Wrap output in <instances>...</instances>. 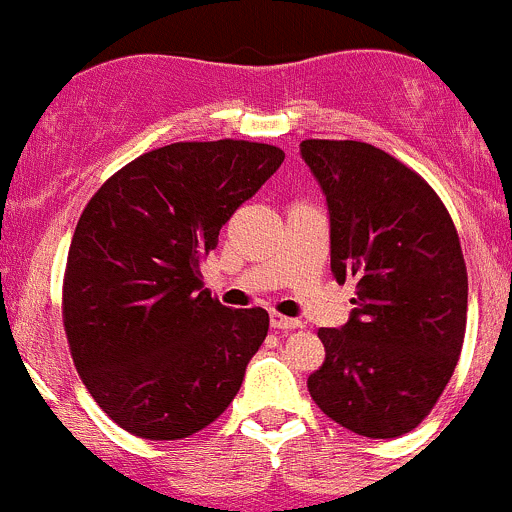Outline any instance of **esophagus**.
Returning <instances> with one entry per match:
<instances>
[{
	"mask_svg": "<svg viewBox=\"0 0 512 512\" xmlns=\"http://www.w3.org/2000/svg\"><path fill=\"white\" fill-rule=\"evenodd\" d=\"M301 326V321L298 318H286L281 316V313L273 311L271 313V328H278V331H288V328H298Z\"/></svg>",
	"mask_w": 512,
	"mask_h": 512,
	"instance_id": "obj_1",
	"label": "esophagus"
}]
</instances>
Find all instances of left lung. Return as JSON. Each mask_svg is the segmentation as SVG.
<instances>
[{"label":"left lung","mask_w":512,"mask_h":512,"mask_svg":"<svg viewBox=\"0 0 512 512\" xmlns=\"http://www.w3.org/2000/svg\"><path fill=\"white\" fill-rule=\"evenodd\" d=\"M326 194L331 271L356 283L346 326L318 328L326 361L308 393L338 426L398 438L433 411L465 336L468 271L428 181L363 141H301Z\"/></svg>","instance_id":"1"}]
</instances>
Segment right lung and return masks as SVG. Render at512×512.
Masks as SVG:
<instances>
[{"label": "right lung", "mask_w": 512, "mask_h": 512, "mask_svg": "<svg viewBox=\"0 0 512 512\" xmlns=\"http://www.w3.org/2000/svg\"><path fill=\"white\" fill-rule=\"evenodd\" d=\"M283 156L256 141H176L126 164L86 204L64 271V331L116 426L189 438L239 393L268 313L221 306L199 266Z\"/></svg>", "instance_id": "1"}]
</instances>
